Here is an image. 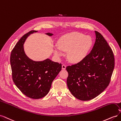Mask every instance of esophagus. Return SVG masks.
<instances>
[{
	"label": "esophagus",
	"instance_id": "1",
	"mask_svg": "<svg viewBox=\"0 0 121 121\" xmlns=\"http://www.w3.org/2000/svg\"><path fill=\"white\" fill-rule=\"evenodd\" d=\"M61 68L63 69H65V68H66V66H65V65H63L61 66Z\"/></svg>",
	"mask_w": 121,
	"mask_h": 121
}]
</instances>
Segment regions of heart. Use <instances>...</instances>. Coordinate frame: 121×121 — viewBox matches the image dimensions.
Instances as JSON below:
<instances>
[{"label":"heart","instance_id":"b5f03b06","mask_svg":"<svg viewBox=\"0 0 121 121\" xmlns=\"http://www.w3.org/2000/svg\"><path fill=\"white\" fill-rule=\"evenodd\" d=\"M93 43V39L90 36L79 32L71 33L59 38L57 45L54 47V53L57 57H60L63 54V50L68 51V60L73 63H79L87 56Z\"/></svg>","mask_w":121,"mask_h":121}]
</instances>
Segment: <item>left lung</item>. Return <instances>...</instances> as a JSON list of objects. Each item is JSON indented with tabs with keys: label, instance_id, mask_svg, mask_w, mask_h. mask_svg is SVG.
Listing matches in <instances>:
<instances>
[{
	"label": "left lung",
	"instance_id": "left-lung-1",
	"mask_svg": "<svg viewBox=\"0 0 121 121\" xmlns=\"http://www.w3.org/2000/svg\"><path fill=\"white\" fill-rule=\"evenodd\" d=\"M94 32L95 42L90 53L81 61L66 68L68 88L80 100L92 99L103 92L110 82L115 67L111 48L100 33Z\"/></svg>",
	"mask_w": 121,
	"mask_h": 121
}]
</instances>
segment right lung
Returning <instances> with one entry per match:
<instances>
[{
  "mask_svg": "<svg viewBox=\"0 0 121 121\" xmlns=\"http://www.w3.org/2000/svg\"><path fill=\"white\" fill-rule=\"evenodd\" d=\"M31 31L17 42L11 52L10 62L13 82L24 94L33 99L44 97L49 91L52 84L61 69V64L49 58L34 61L26 54L24 44ZM49 36L53 34L45 33Z\"/></svg>",
  "mask_w": 121,
  "mask_h": 121,
  "instance_id": "1",
  "label": "right lung"
}]
</instances>
